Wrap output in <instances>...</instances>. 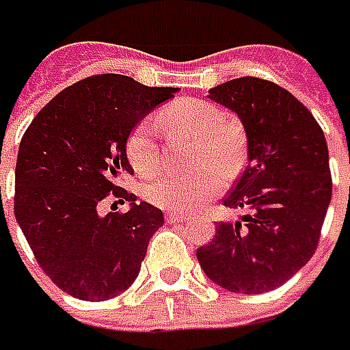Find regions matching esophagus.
<instances>
[{
	"label": "esophagus",
	"instance_id": "1",
	"mask_svg": "<svg viewBox=\"0 0 350 350\" xmlns=\"http://www.w3.org/2000/svg\"><path fill=\"white\" fill-rule=\"evenodd\" d=\"M165 217H167L168 224H182V221H187V219H189V216H187V214H182V212H167Z\"/></svg>",
	"mask_w": 350,
	"mask_h": 350
}]
</instances>
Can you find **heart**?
Listing matches in <instances>:
<instances>
[{"label": "heart", "mask_w": 350, "mask_h": 350, "mask_svg": "<svg viewBox=\"0 0 350 350\" xmlns=\"http://www.w3.org/2000/svg\"><path fill=\"white\" fill-rule=\"evenodd\" d=\"M155 121L161 129L170 133L191 134L199 138L197 163L208 168L191 176H165L150 185V199L153 204L167 210L199 208L210 197L221 189V174H233L241 163V142L227 124V113L216 104L199 98H183L159 111ZM126 157L134 172L140 176L157 174L163 161L153 131L148 121L134 126L126 138Z\"/></svg>", "instance_id": "b5f03b06"}]
</instances>
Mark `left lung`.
Returning <instances> with one entry per match:
<instances>
[{
	"instance_id": "obj_1",
	"label": "left lung",
	"mask_w": 350,
	"mask_h": 350,
	"mask_svg": "<svg viewBox=\"0 0 350 350\" xmlns=\"http://www.w3.org/2000/svg\"><path fill=\"white\" fill-rule=\"evenodd\" d=\"M246 133L248 165L224 199L244 210L197 250L204 275L237 294L271 292L311 260L332 200L328 144L312 113L277 83L239 77L208 90Z\"/></svg>"
}]
</instances>
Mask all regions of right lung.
<instances>
[{"label": "right lung", "instance_id": "1", "mask_svg": "<svg viewBox=\"0 0 350 350\" xmlns=\"http://www.w3.org/2000/svg\"><path fill=\"white\" fill-rule=\"evenodd\" d=\"M178 90L119 73L92 75L58 92L22 136L14 217L39 267L77 299L124 292L165 224L161 210L136 202L119 182L134 174L124 148L131 131ZM109 194L129 210L102 217L99 202Z\"/></svg>", "mask_w": 350, "mask_h": 350}]
</instances>
